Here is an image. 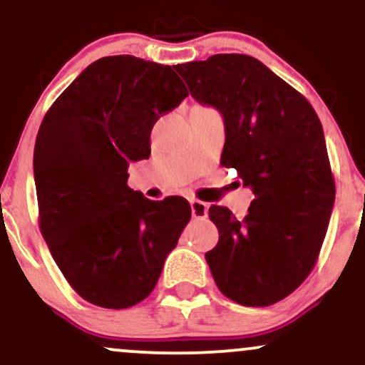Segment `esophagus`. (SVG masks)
I'll use <instances>...</instances> for the list:
<instances>
[{"mask_svg":"<svg viewBox=\"0 0 365 365\" xmlns=\"http://www.w3.org/2000/svg\"><path fill=\"white\" fill-rule=\"evenodd\" d=\"M190 209H192V217H195V220H204V217L207 216L209 206L206 202H202V200L192 199L190 200Z\"/></svg>","mask_w":365,"mask_h":365,"instance_id":"obj_1","label":"esophagus"}]
</instances>
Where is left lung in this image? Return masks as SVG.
<instances>
[{
	"instance_id": "1",
	"label": "left lung",
	"mask_w": 365,
	"mask_h": 365,
	"mask_svg": "<svg viewBox=\"0 0 365 365\" xmlns=\"http://www.w3.org/2000/svg\"><path fill=\"white\" fill-rule=\"evenodd\" d=\"M197 103L225 120L221 165L255 199L237 220L211 206L220 240L206 252L223 295L247 307L273 305L304 283L319 255L334 204L324 132L311 103L247 54H215L175 66Z\"/></svg>"
}]
</instances>
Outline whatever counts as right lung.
<instances>
[{
	"label": "right lung",
	"mask_w": 365,
	"mask_h": 365,
	"mask_svg": "<svg viewBox=\"0 0 365 365\" xmlns=\"http://www.w3.org/2000/svg\"><path fill=\"white\" fill-rule=\"evenodd\" d=\"M187 96L171 66L118 54L91 63L46 113L34 148L39 228L87 302H142L190 221L183 197L149 200L127 185L154 123Z\"/></svg>",
	"instance_id": "right-lung-1"
}]
</instances>
